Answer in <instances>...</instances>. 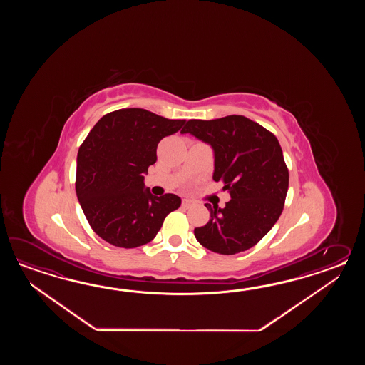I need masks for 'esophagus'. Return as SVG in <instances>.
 Wrapping results in <instances>:
<instances>
[{"instance_id":"obj_1","label":"esophagus","mask_w":365,"mask_h":365,"mask_svg":"<svg viewBox=\"0 0 365 365\" xmlns=\"http://www.w3.org/2000/svg\"><path fill=\"white\" fill-rule=\"evenodd\" d=\"M181 206H182V207H186V209H189V207H192V206H193V202L190 201V200H186V198H184V200L181 201Z\"/></svg>"}]
</instances>
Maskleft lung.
I'll return each mask as SVG.
<instances>
[{
	"mask_svg": "<svg viewBox=\"0 0 365 365\" xmlns=\"http://www.w3.org/2000/svg\"><path fill=\"white\" fill-rule=\"evenodd\" d=\"M214 150L212 179L222 181L231 200L211 206L210 220L194 228L202 247L236 255L255 247L277 223L288 190V168L277 137L247 117L189 120L181 130Z\"/></svg>",
	"mask_w": 365,
	"mask_h": 365,
	"instance_id": "left-lung-1",
	"label": "left lung"
}]
</instances>
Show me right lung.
Here are the masks:
<instances>
[{
  "mask_svg": "<svg viewBox=\"0 0 365 365\" xmlns=\"http://www.w3.org/2000/svg\"><path fill=\"white\" fill-rule=\"evenodd\" d=\"M185 120H168L142 108L101 117L78 150L76 192L87 222L103 240L137 248L153 240L181 198L156 197L145 189V173L156 162L164 137Z\"/></svg>",
  "mask_w": 365,
  "mask_h": 365,
  "instance_id": "obj_1",
  "label": "right lung"
}]
</instances>
